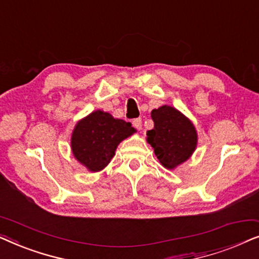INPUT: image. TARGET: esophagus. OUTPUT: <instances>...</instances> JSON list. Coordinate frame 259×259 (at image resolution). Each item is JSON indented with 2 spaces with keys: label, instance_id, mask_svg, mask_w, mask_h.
Instances as JSON below:
<instances>
[{
  "label": "esophagus",
  "instance_id": "1",
  "mask_svg": "<svg viewBox=\"0 0 259 259\" xmlns=\"http://www.w3.org/2000/svg\"><path fill=\"white\" fill-rule=\"evenodd\" d=\"M133 126L136 127L137 130H141L143 128V121H141V119L140 118H138V119H134L133 120Z\"/></svg>",
  "mask_w": 259,
  "mask_h": 259
}]
</instances>
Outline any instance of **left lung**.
<instances>
[{"instance_id": "obj_1", "label": "left lung", "mask_w": 259, "mask_h": 259, "mask_svg": "<svg viewBox=\"0 0 259 259\" xmlns=\"http://www.w3.org/2000/svg\"><path fill=\"white\" fill-rule=\"evenodd\" d=\"M153 130L147 131L146 140L158 160L167 169H175L189 160L198 144L192 121L172 106L164 105L151 112Z\"/></svg>"}]
</instances>
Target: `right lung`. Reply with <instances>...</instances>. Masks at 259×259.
Returning <instances> with one entry per match:
<instances>
[{"instance_id":"obj_1","label":"right lung","mask_w":259,"mask_h":259,"mask_svg":"<svg viewBox=\"0 0 259 259\" xmlns=\"http://www.w3.org/2000/svg\"><path fill=\"white\" fill-rule=\"evenodd\" d=\"M136 132L131 122L98 109L76 122L70 148L74 158L88 171L99 172L111 162L118 145Z\"/></svg>"}]
</instances>
